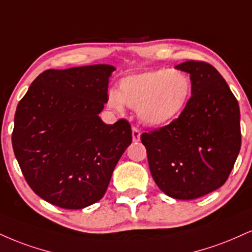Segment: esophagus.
Masks as SVG:
<instances>
[{
  "instance_id": "1",
  "label": "esophagus",
  "mask_w": 252,
  "mask_h": 252,
  "mask_svg": "<svg viewBox=\"0 0 252 252\" xmlns=\"http://www.w3.org/2000/svg\"><path fill=\"white\" fill-rule=\"evenodd\" d=\"M139 138H141V131H139L138 128L134 126V128H132V141L138 142Z\"/></svg>"
}]
</instances>
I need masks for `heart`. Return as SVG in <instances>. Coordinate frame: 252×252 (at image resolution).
<instances>
[{
	"label": "heart",
	"instance_id": "heart-1",
	"mask_svg": "<svg viewBox=\"0 0 252 252\" xmlns=\"http://www.w3.org/2000/svg\"><path fill=\"white\" fill-rule=\"evenodd\" d=\"M191 80L180 69L159 68L129 75L117 90H109L108 104L122 111L124 103L137 110L142 122L154 126L171 123L186 109L191 95Z\"/></svg>",
	"mask_w": 252,
	"mask_h": 252
}]
</instances>
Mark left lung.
<instances>
[{"mask_svg":"<svg viewBox=\"0 0 252 252\" xmlns=\"http://www.w3.org/2000/svg\"><path fill=\"white\" fill-rule=\"evenodd\" d=\"M176 68L189 72L191 97L168 126L141 136L157 187L176 199H195L225 183L242 136L239 107L222 75L202 61Z\"/></svg>","mask_w":252,"mask_h":252,"instance_id":"obj_1","label":"left lung"}]
</instances>
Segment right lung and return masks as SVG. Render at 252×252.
<instances>
[{
  "mask_svg": "<svg viewBox=\"0 0 252 252\" xmlns=\"http://www.w3.org/2000/svg\"><path fill=\"white\" fill-rule=\"evenodd\" d=\"M114 70L109 64L48 69L17 105L15 156L32 191L56 207L83 209L98 202L131 144L128 121L109 126L98 116Z\"/></svg>",
  "mask_w": 252,
  "mask_h": 252,
  "instance_id": "add662e5",
  "label": "right lung"
}]
</instances>
